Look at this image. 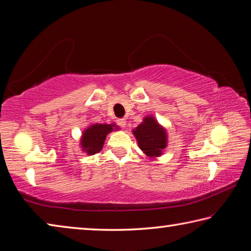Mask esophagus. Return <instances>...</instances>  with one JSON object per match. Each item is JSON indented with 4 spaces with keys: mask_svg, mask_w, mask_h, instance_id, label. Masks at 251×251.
Returning <instances> with one entry per match:
<instances>
[{
    "mask_svg": "<svg viewBox=\"0 0 251 251\" xmlns=\"http://www.w3.org/2000/svg\"><path fill=\"white\" fill-rule=\"evenodd\" d=\"M117 123H118V126H121V128H125L126 125V119H118Z\"/></svg>",
    "mask_w": 251,
    "mask_h": 251,
    "instance_id": "esophagus-1",
    "label": "esophagus"
}]
</instances>
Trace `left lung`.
Masks as SVG:
<instances>
[{"instance_id":"left-lung-1","label":"left lung","mask_w":251,"mask_h":251,"mask_svg":"<svg viewBox=\"0 0 251 251\" xmlns=\"http://www.w3.org/2000/svg\"><path fill=\"white\" fill-rule=\"evenodd\" d=\"M140 149L148 157L154 158L162 154L167 147V131L153 117L148 116L143 119L133 131Z\"/></svg>"}]
</instances>
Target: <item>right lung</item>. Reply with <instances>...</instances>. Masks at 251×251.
Returning a JSON list of instances; mask_svg holds the SVG:
<instances>
[{
	"label": "right lung",
	"instance_id": "obj_1",
	"mask_svg": "<svg viewBox=\"0 0 251 251\" xmlns=\"http://www.w3.org/2000/svg\"><path fill=\"white\" fill-rule=\"evenodd\" d=\"M113 128L118 129L116 125H96L90 126L87 130H84L81 138L82 150L85 151L89 155L100 152L103 147L106 134L112 132Z\"/></svg>",
	"mask_w": 251,
	"mask_h": 251
}]
</instances>
